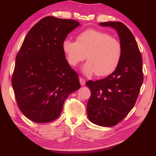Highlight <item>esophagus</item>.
Masks as SVG:
<instances>
[{
    "label": "esophagus",
    "mask_w": 156,
    "mask_h": 156,
    "mask_svg": "<svg viewBox=\"0 0 156 156\" xmlns=\"http://www.w3.org/2000/svg\"><path fill=\"white\" fill-rule=\"evenodd\" d=\"M80 84L82 85V86H84V85H85V83H86V81H85L84 78L80 77Z\"/></svg>",
    "instance_id": "34e87169"
}]
</instances>
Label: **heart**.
<instances>
[{
  "mask_svg": "<svg viewBox=\"0 0 156 156\" xmlns=\"http://www.w3.org/2000/svg\"><path fill=\"white\" fill-rule=\"evenodd\" d=\"M62 48L68 64L76 67L86 59L82 67L85 75L96 74L106 76L116 71L122 57L120 41L105 32L87 29L80 33L76 41L66 39Z\"/></svg>",
  "mask_w": 156,
  "mask_h": 156,
  "instance_id": "b5f03b06",
  "label": "heart"
}]
</instances>
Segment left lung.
Instances as JSON below:
<instances>
[{
    "label": "left lung",
    "instance_id": "8db88e82",
    "mask_svg": "<svg viewBox=\"0 0 156 156\" xmlns=\"http://www.w3.org/2000/svg\"><path fill=\"white\" fill-rule=\"evenodd\" d=\"M99 25L116 29L122 45V57L114 73L87 82L91 91L87 111L91 122L109 127L123 120L133 108L144 81L143 61L135 37L123 23L117 21Z\"/></svg>",
    "mask_w": 156,
    "mask_h": 156
}]
</instances>
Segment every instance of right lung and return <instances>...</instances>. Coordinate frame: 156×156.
<instances>
[{
	"label": "right lung",
	"mask_w": 156,
	"mask_h": 156,
	"mask_svg": "<svg viewBox=\"0 0 156 156\" xmlns=\"http://www.w3.org/2000/svg\"><path fill=\"white\" fill-rule=\"evenodd\" d=\"M79 25L72 19L43 18L28 32L17 54L12 86L19 108L34 122L58 118L65 99L80 88L78 74L62 48Z\"/></svg>",
	"instance_id": "add662e5"
}]
</instances>
